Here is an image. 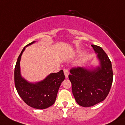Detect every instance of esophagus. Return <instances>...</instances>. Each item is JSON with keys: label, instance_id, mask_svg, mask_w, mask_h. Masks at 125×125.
Returning a JSON list of instances; mask_svg holds the SVG:
<instances>
[{"label": "esophagus", "instance_id": "esophagus-1", "mask_svg": "<svg viewBox=\"0 0 125 125\" xmlns=\"http://www.w3.org/2000/svg\"><path fill=\"white\" fill-rule=\"evenodd\" d=\"M63 72H64V74H65V77H66V78H68V75H69V71H68V69H64Z\"/></svg>", "mask_w": 125, "mask_h": 125}]
</instances>
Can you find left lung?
Returning <instances> with one entry per match:
<instances>
[{
    "label": "left lung",
    "mask_w": 125,
    "mask_h": 125,
    "mask_svg": "<svg viewBox=\"0 0 125 125\" xmlns=\"http://www.w3.org/2000/svg\"><path fill=\"white\" fill-rule=\"evenodd\" d=\"M92 47L98 53L100 68L88 70L73 67L68 75L75 99L84 107H92L104 100L110 92L113 79L111 62L107 54L99 46Z\"/></svg>",
    "instance_id": "8db88e82"
}]
</instances>
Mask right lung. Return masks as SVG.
Returning a JSON list of instances; mask_svg holds the SVG:
<instances>
[{
  "label": "right lung",
  "instance_id": "right-lung-1",
  "mask_svg": "<svg viewBox=\"0 0 125 125\" xmlns=\"http://www.w3.org/2000/svg\"><path fill=\"white\" fill-rule=\"evenodd\" d=\"M31 42L26 46L33 44ZM25 47L18 56L14 70V83L18 94L30 107L36 109H45L56 101L57 92L62 82L65 80L63 71L50 74L45 80L36 84L29 83L20 75V61Z\"/></svg>",
  "mask_w": 125,
  "mask_h": 125
}]
</instances>
